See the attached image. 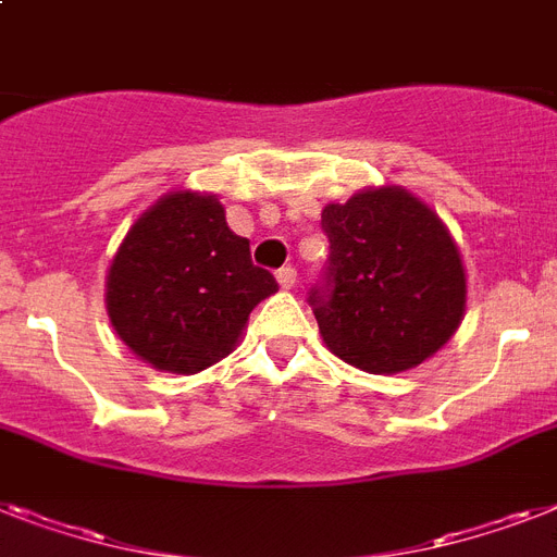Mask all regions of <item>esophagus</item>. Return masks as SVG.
Wrapping results in <instances>:
<instances>
[{"instance_id":"esophagus-1","label":"esophagus","mask_w":557,"mask_h":557,"mask_svg":"<svg viewBox=\"0 0 557 557\" xmlns=\"http://www.w3.org/2000/svg\"><path fill=\"white\" fill-rule=\"evenodd\" d=\"M277 283L283 288H294V283H297V269H292V265H283V269L277 271Z\"/></svg>"}]
</instances>
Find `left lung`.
<instances>
[{
	"mask_svg": "<svg viewBox=\"0 0 557 557\" xmlns=\"http://www.w3.org/2000/svg\"><path fill=\"white\" fill-rule=\"evenodd\" d=\"M329 260L309 292L323 343L369 374H397L458 332L467 274L441 216L400 185L323 208Z\"/></svg>",
	"mask_w": 557,
	"mask_h": 557,
	"instance_id": "8db88e82",
	"label": "left lung"
}]
</instances>
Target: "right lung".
I'll use <instances>...</instances> for the list:
<instances>
[{"mask_svg":"<svg viewBox=\"0 0 557 557\" xmlns=\"http://www.w3.org/2000/svg\"><path fill=\"white\" fill-rule=\"evenodd\" d=\"M106 288L111 325L139 360L197 374L237 346L277 280L251 263L214 194L171 191L131 225Z\"/></svg>","mask_w":557,"mask_h":557,"instance_id":"1","label":"right lung"}]
</instances>
